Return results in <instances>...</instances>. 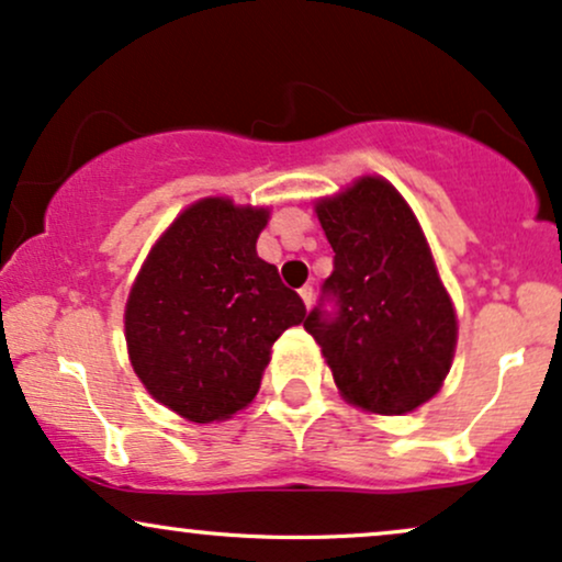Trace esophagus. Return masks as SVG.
<instances>
[{
  "instance_id": "1",
  "label": "esophagus",
  "mask_w": 562,
  "mask_h": 562,
  "mask_svg": "<svg viewBox=\"0 0 562 562\" xmlns=\"http://www.w3.org/2000/svg\"><path fill=\"white\" fill-rule=\"evenodd\" d=\"M300 296H302V302H305V307L313 305V300H315L313 286H302V289H300Z\"/></svg>"
}]
</instances>
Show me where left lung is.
<instances>
[{"instance_id":"left-lung-1","label":"left lung","mask_w":562,"mask_h":562,"mask_svg":"<svg viewBox=\"0 0 562 562\" xmlns=\"http://www.w3.org/2000/svg\"><path fill=\"white\" fill-rule=\"evenodd\" d=\"M334 249L305 328L352 405L402 415L439 392L450 373L458 321L413 210L384 178L321 200Z\"/></svg>"}]
</instances>
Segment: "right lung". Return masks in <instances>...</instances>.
Instances as JSON below:
<instances>
[{"label": "right lung", "instance_id": "obj_1", "mask_svg": "<svg viewBox=\"0 0 562 562\" xmlns=\"http://www.w3.org/2000/svg\"><path fill=\"white\" fill-rule=\"evenodd\" d=\"M268 210L202 200L155 244L125 305L131 366L147 392L194 424L231 418L260 389L270 347L305 302L257 257Z\"/></svg>", "mask_w": 562, "mask_h": 562}]
</instances>
